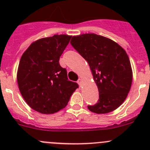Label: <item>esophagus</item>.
Segmentation results:
<instances>
[{
	"label": "esophagus",
	"instance_id": "obj_1",
	"mask_svg": "<svg viewBox=\"0 0 150 150\" xmlns=\"http://www.w3.org/2000/svg\"><path fill=\"white\" fill-rule=\"evenodd\" d=\"M78 84L80 85V86H81V85H82V83H83V80L81 79V78H80V79H78Z\"/></svg>",
	"mask_w": 150,
	"mask_h": 150
}]
</instances>
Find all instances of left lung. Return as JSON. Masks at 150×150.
<instances>
[{
  "label": "left lung",
  "instance_id": "1",
  "mask_svg": "<svg viewBox=\"0 0 150 150\" xmlns=\"http://www.w3.org/2000/svg\"><path fill=\"white\" fill-rule=\"evenodd\" d=\"M73 48L88 63L99 99L90 111L105 114L123 103L131 89L133 72L125 50L112 40L94 33L73 36Z\"/></svg>",
  "mask_w": 150,
  "mask_h": 150
}]
</instances>
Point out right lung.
<instances>
[{"label":"right lung","instance_id":"1","mask_svg":"<svg viewBox=\"0 0 150 150\" xmlns=\"http://www.w3.org/2000/svg\"><path fill=\"white\" fill-rule=\"evenodd\" d=\"M72 36L54 35L33 42L24 52L18 67L17 83L27 104L42 114H53L64 108L78 88L68 81L59 58Z\"/></svg>","mask_w":150,"mask_h":150}]
</instances>
